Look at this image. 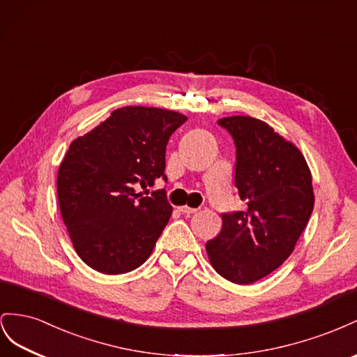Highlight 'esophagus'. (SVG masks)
Returning a JSON list of instances; mask_svg holds the SVG:
<instances>
[{"mask_svg":"<svg viewBox=\"0 0 357 357\" xmlns=\"http://www.w3.org/2000/svg\"><path fill=\"white\" fill-rule=\"evenodd\" d=\"M179 209V212H182V213H185V215H191V213H196L199 209H196V208H190V206H181V208H178Z\"/></svg>","mask_w":357,"mask_h":357,"instance_id":"34e87169","label":"esophagus"}]
</instances>
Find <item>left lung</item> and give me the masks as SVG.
Returning a JSON list of instances; mask_svg holds the SVG:
<instances>
[{
	"label": "left lung",
	"mask_w": 357,
	"mask_h": 357,
	"mask_svg": "<svg viewBox=\"0 0 357 357\" xmlns=\"http://www.w3.org/2000/svg\"><path fill=\"white\" fill-rule=\"evenodd\" d=\"M218 124L235 142V185L248 208L222 213V229L206 251L222 278L251 284L293 252L312 213V178L302 152L266 122L227 116Z\"/></svg>",
	"instance_id": "obj_1"
}]
</instances>
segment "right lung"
Masks as SVG:
<instances>
[{"mask_svg":"<svg viewBox=\"0 0 357 357\" xmlns=\"http://www.w3.org/2000/svg\"><path fill=\"white\" fill-rule=\"evenodd\" d=\"M187 121L178 112L127 106L71 142L56 179L59 211L77 256L106 275L145 263L172 215L166 190L135 185L167 179L166 146Z\"/></svg>","mask_w":357,"mask_h":357,"instance_id":"obj_1","label":"right lung"}]
</instances>
